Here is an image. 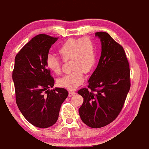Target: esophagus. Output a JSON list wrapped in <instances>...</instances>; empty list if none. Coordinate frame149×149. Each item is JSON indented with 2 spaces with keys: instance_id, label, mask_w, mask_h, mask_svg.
Wrapping results in <instances>:
<instances>
[{
  "instance_id": "34e87169",
  "label": "esophagus",
  "mask_w": 149,
  "mask_h": 149,
  "mask_svg": "<svg viewBox=\"0 0 149 149\" xmlns=\"http://www.w3.org/2000/svg\"><path fill=\"white\" fill-rule=\"evenodd\" d=\"M75 94H76V92L72 91H69V97H71V96H72V95H75Z\"/></svg>"
}]
</instances>
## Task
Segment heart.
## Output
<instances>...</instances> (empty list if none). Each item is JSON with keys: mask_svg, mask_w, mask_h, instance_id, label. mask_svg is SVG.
Wrapping results in <instances>:
<instances>
[{"mask_svg": "<svg viewBox=\"0 0 149 149\" xmlns=\"http://www.w3.org/2000/svg\"><path fill=\"white\" fill-rule=\"evenodd\" d=\"M58 52L63 61L71 59V69L69 74L59 78L58 85L68 90H74L84 82V73H88L93 70L96 63V48L91 38H70L61 45ZM46 64L52 72L59 74L61 71V61L56 56L49 55Z\"/></svg>", "mask_w": 149, "mask_h": 149, "instance_id": "heart-1", "label": "heart"}]
</instances>
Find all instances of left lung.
Wrapping results in <instances>:
<instances>
[{
    "label": "left lung",
    "instance_id": "8db88e82",
    "mask_svg": "<svg viewBox=\"0 0 149 149\" xmlns=\"http://www.w3.org/2000/svg\"><path fill=\"white\" fill-rule=\"evenodd\" d=\"M101 42V56L88 80V88L78 93L84 98L79 109L82 121L101 128L113 121L121 111L130 86V69L125 50L107 32L95 33Z\"/></svg>",
    "mask_w": 149,
    "mask_h": 149
}]
</instances>
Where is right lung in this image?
Segmentation results:
<instances>
[{"instance_id": "add662e5", "label": "right lung", "mask_w": 149, "mask_h": 149, "mask_svg": "<svg viewBox=\"0 0 149 149\" xmlns=\"http://www.w3.org/2000/svg\"><path fill=\"white\" fill-rule=\"evenodd\" d=\"M58 40L45 34L33 37L15 58L12 73L17 106L29 123L38 128L50 127L58 119L61 104L68 96L63 88L54 86L46 59Z\"/></svg>"}]
</instances>
